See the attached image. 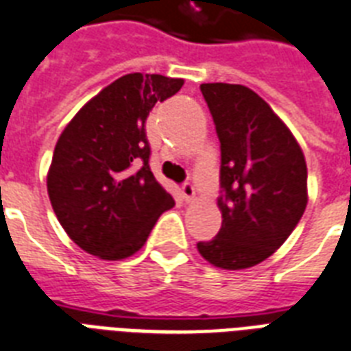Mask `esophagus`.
Returning <instances> with one entry per match:
<instances>
[{
  "label": "esophagus",
  "instance_id": "1",
  "mask_svg": "<svg viewBox=\"0 0 351 351\" xmlns=\"http://www.w3.org/2000/svg\"><path fill=\"white\" fill-rule=\"evenodd\" d=\"M181 194H183L186 203H192V201L195 199V189L190 183H184L183 186H181Z\"/></svg>",
  "mask_w": 351,
  "mask_h": 351
}]
</instances>
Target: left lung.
<instances>
[{"label":"left lung","mask_w":351,"mask_h":351,"mask_svg":"<svg viewBox=\"0 0 351 351\" xmlns=\"http://www.w3.org/2000/svg\"><path fill=\"white\" fill-rule=\"evenodd\" d=\"M221 143V229L197 251L214 267L240 271L289 238L308 205V167L273 108L240 84H201Z\"/></svg>","instance_id":"8db88e82"}]
</instances>
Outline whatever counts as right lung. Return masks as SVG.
I'll list each match as a JSON object with an SVG mask.
<instances>
[{"mask_svg":"<svg viewBox=\"0 0 351 351\" xmlns=\"http://www.w3.org/2000/svg\"><path fill=\"white\" fill-rule=\"evenodd\" d=\"M183 84L162 75H124L60 133L47 172L49 199L67 236L89 254L113 262L132 256L176 205L148 165L145 122L156 102Z\"/></svg>","mask_w":351,"mask_h":351,"instance_id":"add662e5","label":"right lung"}]
</instances>
